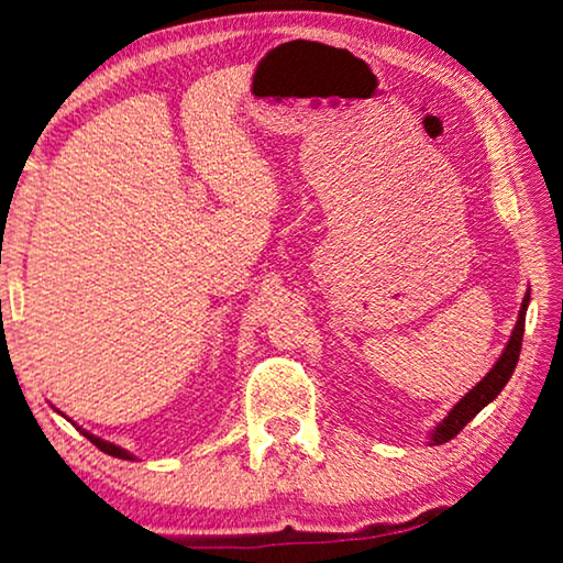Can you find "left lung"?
I'll list each match as a JSON object with an SVG mask.
<instances>
[{
    "label": "left lung",
    "mask_w": 563,
    "mask_h": 563,
    "mask_svg": "<svg viewBox=\"0 0 563 563\" xmlns=\"http://www.w3.org/2000/svg\"><path fill=\"white\" fill-rule=\"evenodd\" d=\"M528 302H530V289L526 291V299H522L520 312H518V322H515L510 341H507L503 356L497 358V364L489 368L487 376L476 384L474 389H468L464 397L453 405V410L445 415V418L438 422L433 433H430V445H441L449 443L451 438H456L461 430H464L468 422H472L476 415H479L484 407H487L492 399H495L499 391L505 389V384L510 382V376L518 366V356H520V345H522V333H526V312H528Z\"/></svg>",
    "instance_id": "8db88e82"
}]
</instances>
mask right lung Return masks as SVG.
<instances>
[{
    "mask_svg": "<svg viewBox=\"0 0 563 563\" xmlns=\"http://www.w3.org/2000/svg\"><path fill=\"white\" fill-rule=\"evenodd\" d=\"M79 430V433H84L89 438L91 443L97 445L99 451H104V453H110V456H114V459H125V461H135V456L130 451H125V449H120V445H114V443H110V441H102V438H97V435H91L89 430H84V428H76Z\"/></svg>",
    "mask_w": 563,
    "mask_h": 563,
    "instance_id": "obj_1",
    "label": "right lung"
}]
</instances>
